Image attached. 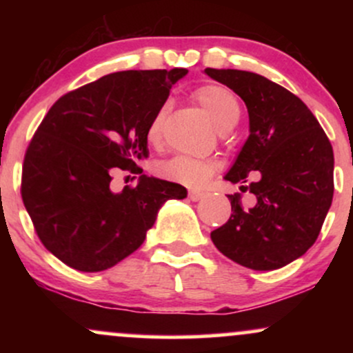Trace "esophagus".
Wrapping results in <instances>:
<instances>
[{"mask_svg":"<svg viewBox=\"0 0 353 353\" xmlns=\"http://www.w3.org/2000/svg\"><path fill=\"white\" fill-rule=\"evenodd\" d=\"M202 197H204V192H202V190H199V189H190L189 190V199L190 201H199V199H202Z\"/></svg>","mask_w":353,"mask_h":353,"instance_id":"obj_1","label":"esophagus"}]
</instances>
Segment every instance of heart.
Masks as SVG:
<instances>
[{"label": "heart", "instance_id": "1", "mask_svg": "<svg viewBox=\"0 0 353 353\" xmlns=\"http://www.w3.org/2000/svg\"><path fill=\"white\" fill-rule=\"evenodd\" d=\"M196 99L219 131H229L241 117L239 101L228 88L217 86V84L202 86L196 91ZM164 114L165 109L163 108L152 117L151 124L148 128L149 143L157 144L161 141ZM216 169L217 165L214 161L196 159V157L189 156H176L157 164L156 171L164 179L197 188V185L204 184L216 172Z\"/></svg>", "mask_w": 353, "mask_h": 353}]
</instances>
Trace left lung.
Instances as JSON below:
<instances>
[{
    "label": "left lung",
    "mask_w": 353,
    "mask_h": 353,
    "mask_svg": "<svg viewBox=\"0 0 353 353\" xmlns=\"http://www.w3.org/2000/svg\"><path fill=\"white\" fill-rule=\"evenodd\" d=\"M204 72L241 96L249 112V137L224 179L242 184L249 174L257 177L249 184L254 208L242 209L241 194L229 196L232 214L210 239L237 264L281 269L314 245L329 212L332 144L310 109L281 84L249 71Z\"/></svg>",
    "instance_id": "obj_1"
}]
</instances>
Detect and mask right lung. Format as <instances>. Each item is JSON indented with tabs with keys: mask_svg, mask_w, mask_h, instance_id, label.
Listing matches in <instances>:
<instances>
[{
	"mask_svg": "<svg viewBox=\"0 0 353 353\" xmlns=\"http://www.w3.org/2000/svg\"><path fill=\"white\" fill-rule=\"evenodd\" d=\"M188 74L184 68L119 71L68 92L44 116L23 164L21 197L52 255L81 272H101L144 242L176 182L141 174L136 188L111 189L117 169L141 172L148 128Z\"/></svg>",
	"mask_w": 353,
	"mask_h": 353,
	"instance_id": "right-lung-1",
	"label": "right lung"
}]
</instances>
